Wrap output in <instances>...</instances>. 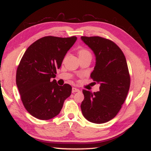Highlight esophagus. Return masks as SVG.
<instances>
[{"label":"esophagus","instance_id":"34e87169","mask_svg":"<svg viewBox=\"0 0 151 151\" xmlns=\"http://www.w3.org/2000/svg\"><path fill=\"white\" fill-rule=\"evenodd\" d=\"M80 91V90L78 89V88H76V87H73L72 88V93H76V92H79Z\"/></svg>","mask_w":151,"mask_h":151}]
</instances>
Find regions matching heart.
I'll use <instances>...</instances> for the list:
<instances>
[{"instance_id":"b5f03b06","label":"heart","mask_w":151,"mask_h":151,"mask_svg":"<svg viewBox=\"0 0 151 151\" xmlns=\"http://www.w3.org/2000/svg\"><path fill=\"white\" fill-rule=\"evenodd\" d=\"M88 53L87 51L85 50V49H82V50H80V51H79V55L84 54V53Z\"/></svg>"}]
</instances>
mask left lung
<instances>
[{"instance_id":"8db88e82","label":"left lung","mask_w":151,"mask_h":151,"mask_svg":"<svg viewBox=\"0 0 151 151\" xmlns=\"http://www.w3.org/2000/svg\"><path fill=\"white\" fill-rule=\"evenodd\" d=\"M81 40L94 53L96 65L91 78L100 84L99 91H82V113L91 122H107L116 116L129 92L127 60L119 47L110 40L99 36H82Z\"/></svg>"}]
</instances>
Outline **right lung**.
Wrapping results in <instances>:
<instances>
[{
	"label": "right lung",
	"instance_id": "right-lung-1",
	"mask_svg": "<svg viewBox=\"0 0 151 151\" xmlns=\"http://www.w3.org/2000/svg\"><path fill=\"white\" fill-rule=\"evenodd\" d=\"M76 40V36H45L24 52L17 68L16 85L24 108L36 118L47 120L55 117L71 96V85L59 86L52 78Z\"/></svg>",
	"mask_w": 151,
	"mask_h": 151
}]
</instances>
